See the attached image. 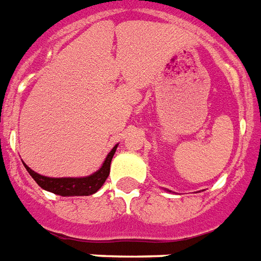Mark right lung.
I'll return each mask as SVG.
<instances>
[{
    "instance_id": "add662e5",
    "label": "right lung",
    "mask_w": 261,
    "mask_h": 261,
    "mask_svg": "<svg viewBox=\"0 0 261 261\" xmlns=\"http://www.w3.org/2000/svg\"><path fill=\"white\" fill-rule=\"evenodd\" d=\"M118 145L112 147L111 151L109 152V155L106 156L105 162L101 165V167L97 171H95L94 174L87 175V177H79V178H71V177H64V178H50V177H45L39 173H36L24 164L25 169L28 173L32 175V178L37 182V185L42 188L44 190L52 192L55 194L63 197L69 196H90L94 194L97 190L100 189L101 185L105 184L107 177L110 174V165H111V160L114 154L116 151Z\"/></svg>"
}]
</instances>
